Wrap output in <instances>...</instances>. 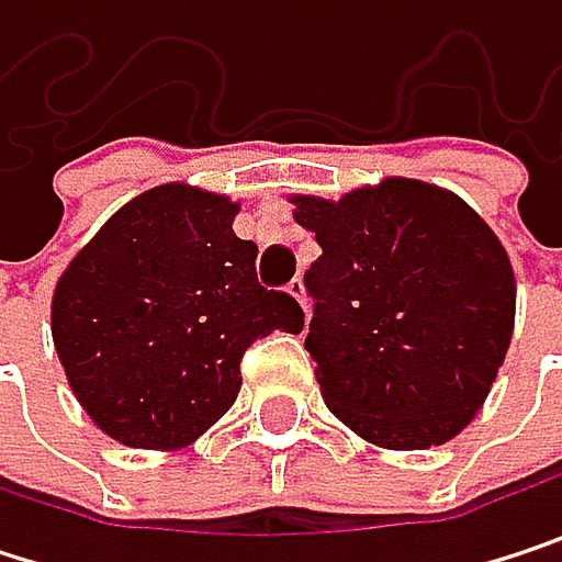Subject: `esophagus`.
<instances>
[{
    "label": "esophagus",
    "mask_w": 562,
    "mask_h": 562,
    "mask_svg": "<svg viewBox=\"0 0 562 562\" xmlns=\"http://www.w3.org/2000/svg\"><path fill=\"white\" fill-rule=\"evenodd\" d=\"M285 292H289L292 299H299V305H302V308H308V305H305V285H302V280L289 282V285H285Z\"/></svg>",
    "instance_id": "esophagus-1"
}]
</instances>
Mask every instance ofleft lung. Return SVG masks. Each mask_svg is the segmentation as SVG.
I'll use <instances>...</instances> for the list:
<instances>
[{
  "label": "left lung",
  "mask_w": 562,
  "mask_h": 562,
  "mask_svg": "<svg viewBox=\"0 0 562 562\" xmlns=\"http://www.w3.org/2000/svg\"><path fill=\"white\" fill-rule=\"evenodd\" d=\"M292 204L322 247L305 270V351L328 409L387 449L459 436L514 331V273L492 227L456 194L413 178Z\"/></svg>",
  "instance_id": "obj_1"
}]
</instances>
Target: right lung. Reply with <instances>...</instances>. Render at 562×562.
I'll return each instance as SVG.
<instances>
[{"label":"right lung","mask_w":562,"mask_h":562,"mask_svg":"<svg viewBox=\"0 0 562 562\" xmlns=\"http://www.w3.org/2000/svg\"><path fill=\"white\" fill-rule=\"evenodd\" d=\"M237 204L159 184L123 204L70 260L52 335L87 416L133 449H178L240 393V361L270 331H302V305L257 280Z\"/></svg>","instance_id":"add662e5"}]
</instances>
